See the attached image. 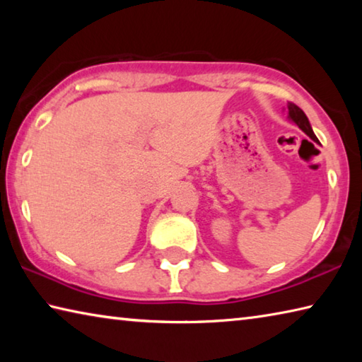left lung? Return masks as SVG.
<instances>
[{"instance_id":"obj_1","label":"left lung","mask_w":362,"mask_h":362,"mask_svg":"<svg viewBox=\"0 0 362 362\" xmlns=\"http://www.w3.org/2000/svg\"><path fill=\"white\" fill-rule=\"evenodd\" d=\"M287 112H289V118L293 122H296V124L300 127V129H302L310 139H313V140H316V142H317V139L315 136L313 129H311L310 121H308V118H306V115L303 113V110L298 108L296 103L289 102V105H287Z\"/></svg>"}]
</instances>
